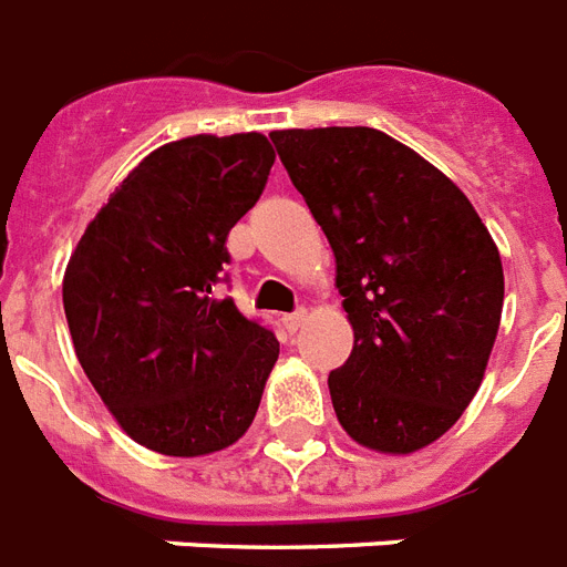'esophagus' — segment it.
Segmentation results:
<instances>
[{
    "label": "esophagus",
    "mask_w": 567,
    "mask_h": 567,
    "mask_svg": "<svg viewBox=\"0 0 567 567\" xmlns=\"http://www.w3.org/2000/svg\"><path fill=\"white\" fill-rule=\"evenodd\" d=\"M305 319H307V310H305V307H301V310L284 316V328H287L289 333H296V330L301 328V324H305Z\"/></svg>",
    "instance_id": "esophagus-1"
}]
</instances>
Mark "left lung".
Listing matches in <instances>:
<instances>
[{
  "mask_svg": "<svg viewBox=\"0 0 567 567\" xmlns=\"http://www.w3.org/2000/svg\"><path fill=\"white\" fill-rule=\"evenodd\" d=\"M337 257L354 351L330 401L354 442L412 454L480 389L504 310V266L463 189L374 128L271 131Z\"/></svg>",
  "mask_w": 567,
  "mask_h": 567,
  "instance_id": "obj_1",
  "label": "left lung"
}]
</instances>
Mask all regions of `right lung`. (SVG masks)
I'll use <instances>...</instances> for the list:
<instances>
[{
    "mask_svg": "<svg viewBox=\"0 0 567 567\" xmlns=\"http://www.w3.org/2000/svg\"><path fill=\"white\" fill-rule=\"evenodd\" d=\"M262 134L166 143L128 172L63 275L81 369L122 430L148 451L202 456L234 445L278 360L271 328L228 284V234L266 189Z\"/></svg>",
    "mask_w": 567,
    "mask_h": 567,
    "instance_id": "add662e5",
    "label": "right lung"
}]
</instances>
